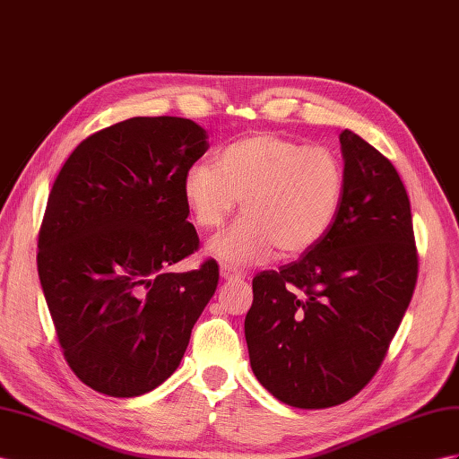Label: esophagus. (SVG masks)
Returning a JSON list of instances; mask_svg holds the SVG:
<instances>
[{
    "label": "esophagus",
    "mask_w": 459,
    "mask_h": 459,
    "mask_svg": "<svg viewBox=\"0 0 459 459\" xmlns=\"http://www.w3.org/2000/svg\"><path fill=\"white\" fill-rule=\"evenodd\" d=\"M221 277L225 281H232V279H242L244 275L237 269H232L230 265H221Z\"/></svg>",
    "instance_id": "esophagus-1"
}]
</instances>
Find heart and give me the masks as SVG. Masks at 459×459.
Wrapping results in <instances>:
<instances>
[{
  "instance_id": "obj_1",
  "label": "heart",
  "mask_w": 459,
  "mask_h": 459,
  "mask_svg": "<svg viewBox=\"0 0 459 459\" xmlns=\"http://www.w3.org/2000/svg\"><path fill=\"white\" fill-rule=\"evenodd\" d=\"M343 160L277 134H255L229 145L213 162L186 170L182 194L204 229L222 225L238 202L244 217L211 240L209 252L232 265H252L277 248L281 257L312 250L342 211Z\"/></svg>"
}]
</instances>
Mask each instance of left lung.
<instances>
[{"instance_id": "obj_1", "label": "left lung", "mask_w": 459, "mask_h": 459, "mask_svg": "<svg viewBox=\"0 0 459 459\" xmlns=\"http://www.w3.org/2000/svg\"><path fill=\"white\" fill-rule=\"evenodd\" d=\"M339 143L347 187L333 227L300 260L254 277L244 320L257 382L299 409L345 403L370 382L417 283L397 170L351 129Z\"/></svg>"}]
</instances>
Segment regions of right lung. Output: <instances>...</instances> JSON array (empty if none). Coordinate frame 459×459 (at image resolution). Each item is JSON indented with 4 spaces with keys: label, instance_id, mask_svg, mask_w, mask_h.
<instances>
[{
    "label": "right lung",
    "instance_id": "obj_1",
    "mask_svg": "<svg viewBox=\"0 0 459 459\" xmlns=\"http://www.w3.org/2000/svg\"><path fill=\"white\" fill-rule=\"evenodd\" d=\"M207 149L186 117H129L81 141L52 186L39 277L64 357L95 392L155 390L215 295L213 260L169 272L197 250L182 180Z\"/></svg>",
    "mask_w": 459,
    "mask_h": 459
}]
</instances>
